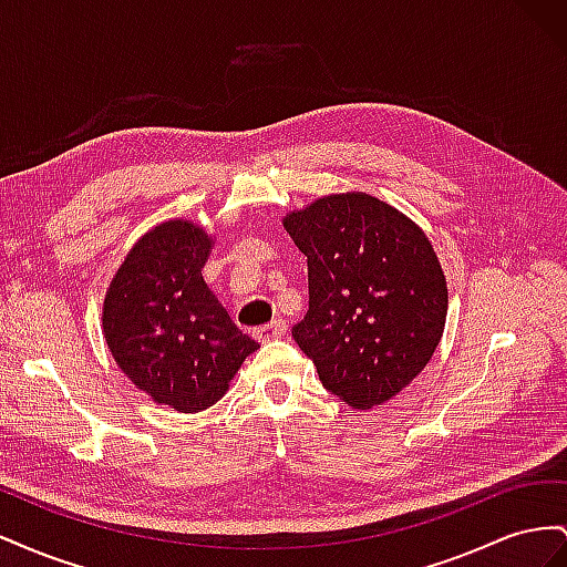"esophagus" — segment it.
<instances>
[{"mask_svg":"<svg viewBox=\"0 0 567 567\" xmlns=\"http://www.w3.org/2000/svg\"><path fill=\"white\" fill-rule=\"evenodd\" d=\"M286 321L284 319H274L271 323L260 326V329H255V338L260 342H269V340H279L286 336Z\"/></svg>","mask_w":567,"mask_h":567,"instance_id":"34e87169","label":"esophagus"}]
</instances>
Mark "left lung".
<instances>
[{
    "label": "left lung",
    "mask_w": 567,
    "mask_h": 567,
    "mask_svg": "<svg viewBox=\"0 0 567 567\" xmlns=\"http://www.w3.org/2000/svg\"><path fill=\"white\" fill-rule=\"evenodd\" d=\"M284 227L307 255L310 310L293 338L321 385L354 409L392 400L431 362L447 317L431 241L367 194L319 198Z\"/></svg>",
    "instance_id": "obj_1"
}]
</instances>
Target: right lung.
I'll list each match as a JSON object with an SVG mask.
<instances>
[{
    "label": "right lung",
    "instance_id": "add662e5",
    "mask_svg": "<svg viewBox=\"0 0 567 567\" xmlns=\"http://www.w3.org/2000/svg\"><path fill=\"white\" fill-rule=\"evenodd\" d=\"M210 238L175 219L140 238L104 302V336L130 381L184 414L213 406L257 342L231 321L203 265Z\"/></svg>",
    "mask_w": 567,
    "mask_h": 567
}]
</instances>
